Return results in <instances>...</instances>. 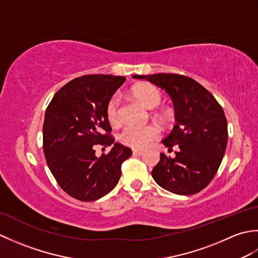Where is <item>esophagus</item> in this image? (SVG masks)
<instances>
[{
    "mask_svg": "<svg viewBox=\"0 0 258 258\" xmlns=\"http://www.w3.org/2000/svg\"><path fill=\"white\" fill-rule=\"evenodd\" d=\"M143 153H144V151H142V150H134L133 151V154L134 155H139V156L143 155Z\"/></svg>",
    "mask_w": 258,
    "mask_h": 258,
    "instance_id": "1",
    "label": "esophagus"
}]
</instances>
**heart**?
Wrapping results in <instances>:
<instances>
[{
	"mask_svg": "<svg viewBox=\"0 0 258 258\" xmlns=\"http://www.w3.org/2000/svg\"><path fill=\"white\" fill-rule=\"evenodd\" d=\"M134 96L150 108H154L162 102V93L156 86L152 84H139L132 89ZM106 115L108 122L112 125H118L122 122L120 113V100L117 95H114L108 101L106 106ZM161 130L156 125L141 126L126 125L119 133L118 139L120 143L133 149H145L152 144L153 141L160 138Z\"/></svg>",
	"mask_w": 258,
	"mask_h": 258,
	"instance_id": "1",
	"label": "heart"
}]
</instances>
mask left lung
I'll return each mask as SVG.
<instances>
[{"label":"left lung","instance_id":"left-lung-1","mask_svg":"<svg viewBox=\"0 0 258 258\" xmlns=\"http://www.w3.org/2000/svg\"><path fill=\"white\" fill-rule=\"evenodd\" d=\"M165 90L175 109L172 132L162 142L175 157L162 153L153 168L155 182L178 195H193L212 182L225 154L228 132L222 106L205 87L188 76L160 73L134 75Z\"/></svg>","mask_w":258,"mask_h":258}]
</instances>
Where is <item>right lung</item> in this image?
Segmentation results:
<instances>
[{
  "label": "right lung",
  "mask_w": 258,
  "mask_h": 258,
  "mask_svg": "<svg viewBox=\"0 0 258 258\" xmlns=\"http://www.w3.org/2000/svg\"><path fill=\"white\" fill-rule=\"evenodd\" d=\"M123 76L84 75L59 89L45 111L43 151L47 166L65 193L83 202L101 199L116 186L132 150L114 143L106 115L108 101ZM113 145L96 158L94 147Z\"/></svg>",
  "instance_id": "obj_1"
}]
</instances>
